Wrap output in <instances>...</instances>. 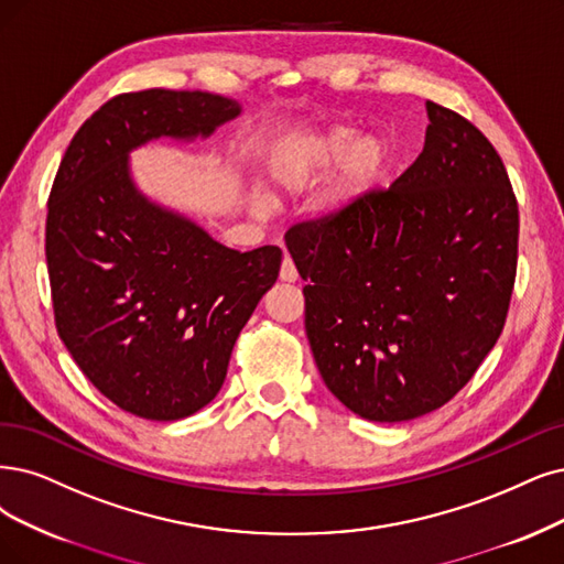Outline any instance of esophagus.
<instances>
[{
	"label": "esophagus",
	"instance_id": "obj_1",
	"mask_svg": "<svg viewBox=\"0 0 564 564\" xmlns=\"http://www.w3.org/2000/svg\"><path fill=\"white\" fill-rule=\"evenodd\" d=\"M297 267H295V262H293V258L290 256H285L283 258V264H281V281H285V283H295L297 281Z\"/></svg>",
	"mask_w": 564,
	"mask_h": 564
}]
</instances>
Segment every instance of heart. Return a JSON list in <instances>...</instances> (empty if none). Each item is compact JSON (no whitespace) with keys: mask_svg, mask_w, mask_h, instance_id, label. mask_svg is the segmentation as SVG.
Returning a JSON list of instances; mask_svg holds the SVG:
<instances>
[{"mask_svg":"<svg viewBox=\"0 0 564 564\" xmlns=\"http://www.w3.org/2000/svg\"><path fill=\"white\" fill-rule=\"evenodd\" d=\"M346 124H335L323 132L288 139L276 145L267 160V176L279 193H300L314 185L327 170L341 159L339 176L325 195L323 212H341L348 204L358 202L377 185L390 162V149L386 139L365 134Z\"/></svg>","mask_w":564,"mask_h":564,"instance_id":"1","label":"heart"}]
</instances>
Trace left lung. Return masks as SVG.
<instances>
[{"label": "left lung", "mask_w": 564, "mask_h": 564, "mask_svg": "<svg viewBox=\"0 0 564 564\" xmlns=\"http://www.w3.org/2000/svg\"><path fill=\"white\" fill-rule=\"evenodd\" d=\"M425 109L423 153L398 181L285 232L321 377L373 423L451 402L502 335L516 281L502 158L460 113Z\"/></svg>", "instance_id": "1"}]
</instances>
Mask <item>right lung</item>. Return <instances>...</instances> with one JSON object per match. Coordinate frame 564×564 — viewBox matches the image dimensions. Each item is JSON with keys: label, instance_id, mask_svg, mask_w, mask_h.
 <instances>
[{"label": "right lung", "instance_id": "obj_1", "mask_svg": "<svg viewBox=\"0 0 564 564\" xmlns=\"http://www.w3.org/2000/svg\"><path fill=\"white\" fill-rule=\"evenodd\" d=\"M235 99L151 88L109 99L74 134L46 218L55 327L88 381L122 411L178 421L212 402L239 332L276 283L281 248H227L143 197L130 151L195 139Z\"/></svg>", "mask_w": 564, "mask_h": 564}]
</instances>
